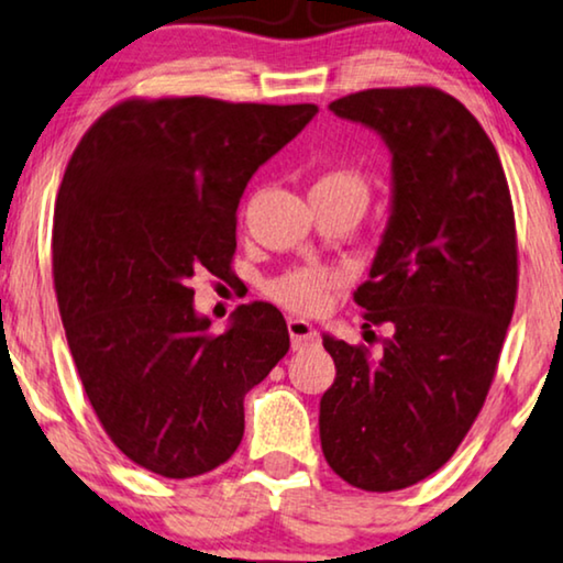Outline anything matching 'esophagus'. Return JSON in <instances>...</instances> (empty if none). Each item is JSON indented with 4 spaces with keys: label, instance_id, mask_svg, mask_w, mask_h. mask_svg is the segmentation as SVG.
Returning <instances> with one entry per match:
<instances>
[{
    "label": "esophagus",
    "instance_id": "obj_1",
    "mask_svg": "<svg viewBox=\"0 0 563 563\" xmlns=\"http://www.w3.org/2000/svg\"><path fill=\"white\" fill-rule=\"evenodd\" d=\"M287 328H289V338H291V349L295 351H302V349H307V345H312L314 341H318V330H314L310 320L289 318Z\"/></svg>",
    "mask_w": 563,
    "mask_h": 563
}]
</instances>
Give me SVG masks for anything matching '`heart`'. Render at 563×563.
<instances>
[{
    "mask_svg": "<svg viewBox=\"0 0 563 563\" xmlns=\"http://www.w3.org/2000/svg\"><path fill=\"white\" fill-rule=\"evenodd\" d=\"M312 189H356L364 191L361 181L353 174L345 172H330L320 176V181ZM341 287V274L333 268H297V272L284 274L282 279L272 284V295L287 307L305 312H318L330 302V297L335 295V289Z\"/></svg>",
    "mask_w": 563,
    "mask_h": 563,
    "instance_id": "1",
    "label": "heart"
}]
</instances>
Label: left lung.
<instances>
[{"mask_svg": "<svg viewBox=\"0 0 563 563\" xmlns=\"http://www.w3.org/2000/svg\"><path fill=\"white\" fill-rule=\"evenodd\" d=\"M330 112L391 156L389 220L353 295L389 335L379 356L322 335L320 443L341 479L395 492L438 472L487 399L518 295L512 199L487 133L441 89H366Z\"/></svg>", "mask_w": 563, "mask_h": 563, "instance_id": "obj_1", "label": "left lung"}]
</instances>
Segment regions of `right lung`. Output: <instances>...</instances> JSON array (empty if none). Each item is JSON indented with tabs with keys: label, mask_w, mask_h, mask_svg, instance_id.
I'll use <instances>...</instances> for the list:
<instances>
[{
	"label": "right lung",
	"mask_w": 563,
	"mask_h": 563,
	"mask_svg": "<svg viewBox=\"0 0 563 563\" xmlns=\"http://www.w3.org/2000/svg\"><path fill=\"white\" fill-rule=\"evenodd\" d=\"M314 104L128 99L87 130L53 212V284L91 407L112 443L166 479L241 445L243 397L289 351L284 314L241 305L212 333L191 276H230L251 176Z\"/></svg>",
	"instance_id": "right-lung-1"
}]
</instances>
